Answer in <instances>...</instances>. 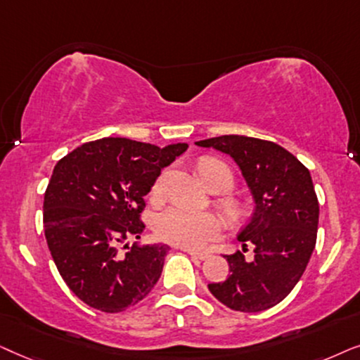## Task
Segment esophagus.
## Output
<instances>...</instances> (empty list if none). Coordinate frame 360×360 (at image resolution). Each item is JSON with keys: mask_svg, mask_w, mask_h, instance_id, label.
Returning <instances> with one entry per match:
<instances>
[{"mask_svg": "<svg viewBox=\"0 0 360 360\" xmlns=\"http://www.w3.org/2000/svg\"><path fill=\"white\" fill-rule=\"evenodd\" d=\"M188 253L191 255V258H193V260H205V258L210 257L209 253H205V252H193V250H188Z\"/></svg>", "mask_w": 360, "mask_h": 360, "instance_id": "1", "label": "esophagus"}]
</instances>
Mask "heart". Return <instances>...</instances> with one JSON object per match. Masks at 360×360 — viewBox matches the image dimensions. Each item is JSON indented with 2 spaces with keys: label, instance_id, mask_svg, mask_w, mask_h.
Listing matches in <instances>:
<instances>
[{
  "label": "heart",
  "instance_id": "1",
  "mask_svg": "<svg viewBox=\"0 0 360 360\" xmlns=\"http://www.w3.org/2000/svg\"><path fill=\"white\" fill-rule=\"evenodd\" d=\"M199 174L209 189L220 188L229 191L233 186V172L230 167L215 158H204L198 165ZM166 172L158 177L151 186V198L158 200L161 199L162 191H165ZM224 210L227 217L233 222H238L245 217V205L237 199H225ZM156 237L162 242L171 243L189 250H199L207 245V243L217 240L222 233L224 224L217 214L212 212H191L183 207H167L155 217L153 222Z\"/></svg>",
  "mask_w": 360,
  "mask_h": 360
}]
</instances>
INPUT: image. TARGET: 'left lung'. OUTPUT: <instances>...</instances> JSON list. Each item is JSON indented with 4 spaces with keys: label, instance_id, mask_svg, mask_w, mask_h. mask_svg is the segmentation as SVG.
I'll return each instance as SVG.
<instances>
[{
    "label": "left lung",
    "instance_id": "obj_1",
    "mask_svg": "<svg viewBox=\"0 0 360 360\" xmlns=\"http://www.w3.org/2000/svg\"><path fill=\"white\" fill-rule=\"evenodd\" d=\"M232 156L255 199V212L238 240L253 243L255 258L225 255L230 275L209 290L240 313H258L283 301L303 276L318 236L319 204L303 162L273 141L224 135L195 143ZM245 252V248H243Z\"/></svg>",
    "mask_w": 360,
    "mask_h": 360
}]
</instances>
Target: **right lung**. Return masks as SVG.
I'll return each instance as SVG.
<instances>
[{"instance_id": "right-lung-1", "label": "right lung", "mask_w": 360, "mask_h": 360, "mask_svg": "<svg viewBox=\"0 0 360 360\" xmlns=\"http://www.w3.org/2000/svg\"><path fill=\"white\" fill-rule=\"evenodd\" d=\"M186 143L128 138L84 143L57 161L44 194V233L62 280L103 313L136 304L160 280L169 247L127 245L145 230V195Z\"/></svg>"}]
</instances>
